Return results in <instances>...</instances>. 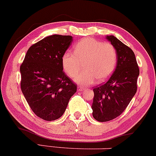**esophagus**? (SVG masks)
<instances>
[{
    "mask_svg": "<svg viewBox=\"0 0 156 156\" xmlns=\"http://www.w3.org/2000/svg\"><path fill=\"white\" fill-rule=\"evenodd\" d=\"M83 89H84V88H83V87H82V86H78L77 87L78 91H82Z\"/></svg>",
    "mask_w": 156,
    "mask_h": 156,
    "instance_id": "1",
    "label": "esophagus"
}]
</instances>
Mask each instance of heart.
<instances>
[{"mask_svg": "<svg viewBox=\"0 0 156 156\" xmlns=\"http://www.w3.org/2000/svg\"><path fill=\"white\" fill-rule=\"evenodd\" d=\"M73 52L67 51L62 58L63 70L74 77L84 64L85 70L76 76L75 81L83 85L105 81L112 74L118 61L115 47L93 38H84L75 44Z\"/></svg>", "mask_w": 156, "mask_h": 156, "instance_id": "b5f03b06", "label": "heart"}]
</instances>
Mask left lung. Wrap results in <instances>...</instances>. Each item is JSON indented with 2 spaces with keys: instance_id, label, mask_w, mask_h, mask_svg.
I'll return each mask as SVG.
<instances>
[{
  "instance_id": "obj_1",
  "label": "left lung",
  "mask_w": 156,
  "mask_h": 156,
  "mask_svg": "<svg viewBox=\"0 0 156 156\" xmlns=\"http://www.w3.org/2000/svg\"><path fill=\"white\" fill-rule=\"evenodd\" d=\"M106 38L116 48L118 61L109 80L93 89L92 115L100 122L113 120L124 112L136 93L139 76L138 65L131 48L114 36H107Z\"/></svg>"
}]
</instances>
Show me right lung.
<instances>
[{"label": "right lung", "instance_id": "right-lung-1", "mask_svg": "<svg viewBox=\"0 0 156 156\" xmlns=\"http://www.w3.org/2000/svg\"><path fill=\"white\" fill-rule=\"evenodd\" d=\"M73 38L52 35L33 44L20 67L21 88L32 111L48 121L64 114L77 85L63 71L62 58Z\"/></svg>", "mask_w": 156, "mask_h": 156}]
</instances>
